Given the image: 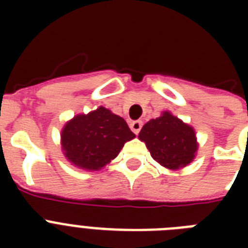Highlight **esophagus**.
<instances>
[{
    "instance_id": "1",
    "label": "esophagus",
    "mask_w": 248,
    "mask_h": 248,
    "mask_svg": "<svg viewBox=\"0 0 248 248\" xmlns=\"http://www.w3.org/2000/svg\"><path fill=\"white\" fill-rule=\"evenodd\" d=\"M141 127H143V122L141 121H132L131 124H130V128H131L134 134H139Z\"/></svg>"
}]
</instances>
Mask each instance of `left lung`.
Listing matches in <instances>:
<instances>
[{"label": "left lung", "mask_w": 248, "mask_h": 248, "mask_svg": "<svg viewBox=\"0 0 248 248\" xmlns=\"http://www.w3.org/2000/svg\"><path fill=\"white\" fill-rule=\"evenodd\" d=\"M139 139L157 162L173 170L192 162L198 147L194 130L169 112L144 124Z\"/></svg>", "instance_id": "1"}]
</instances>
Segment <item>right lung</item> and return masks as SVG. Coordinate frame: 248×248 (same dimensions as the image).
Instances as JSON below:
<instances>
[{
	"label": "right lung",
	"mask_w": 248,
	"mask_h": 248,
	"mask_svg": "<svg viewBox=\"0 0 248 248\" xmlns=\"http://www.w3.org/2000/svg\"><path fill=\"white\" fill-rule=\"evenodd\" d=\"M135 138L122 117L100 107L76 116L62 131L64 155L73 165L99 170L116 158L126 141Z\"/></svg>",
	"instance_id": "add662e5"
}]
</instances>
